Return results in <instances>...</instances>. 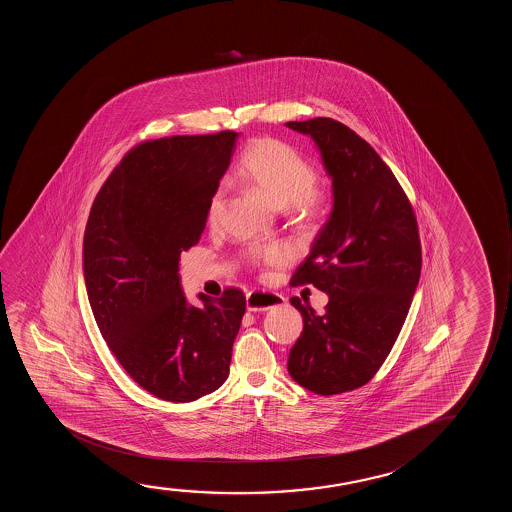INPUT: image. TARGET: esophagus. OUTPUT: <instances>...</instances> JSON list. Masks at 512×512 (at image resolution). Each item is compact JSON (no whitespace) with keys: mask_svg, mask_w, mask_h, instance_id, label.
<instances>
[{"mask_svg":"<svg viewBox=\"0 0 512 512\" xmlns=\"http://www.w3.org/2000/svg\"><path fill=\"white\" fill-rule=\"evenodd\" d=\"M285 304V297L266 290H253L246 295V309L248 311H267V309L280 308Z\"/></svg>","mask_w":512,"mask_h":512,"instance_id":"34e87169","label":"esophagus"}]
</instances>
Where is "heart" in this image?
I'll return each mask as SVG.
<instances>
[{
  "label": "heart",
  "instance_id": "1",
  "mask_svg": "<svg viewBox=\"0 0 512 512\" xmlns=\"http://www.w3.org/2000/svg\"><path fill=\"white\" fill-rule=\"evenodd\" d=\"M238 175L271 199L276 206L295 213H309L318 206L315 166L285 141L257 138L246 145L238 164ZM225 190L218 187L208 204V222L215 224L224 208ZM246 255L257 264L285 259L280 246H250Z\"/></svg>",
  "mask_w": 512,
  "mask_h": 512
}]
</instances>
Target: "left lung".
Segmentation results:
<instances>
[{"label": "left lung", "mask_w": 512, "mask_h": 512, "mask_svg": "<svg viewBox=\"0 0 512 512\" xmlns=\"http://www.w3.org/2000/svg\"><path fill=\"white\" fill-rule=\"evenodd\" d=\"M311 136L332 178V211L290 285L329 295L323 315L299 297L304 322L288 372L318 395L350 392L379 371L406 322L421 273L413 206L376 150L327 117L287 122Z\"/></svg>", "instance_id": "left-lung-1"}]
</instances>
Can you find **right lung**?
<instances>
[{"mask_svg":"<svg viewBox=\"0 0 512 512\" xmlns=\"http://www.w3.org/2000/svg\"><path fill=\"white\" fill-rule=\"evenodd\" d=\"M238 133L171 136L133 148L92 203L84 278L99 332L131 378L155 397L192 402L229 376L245 294L187 302L182 252L197 245Z\"/></svg>","mask_w":512,"mask_h":512,"instance_id":"add662e5","label":"right lung"}]
</instances>
